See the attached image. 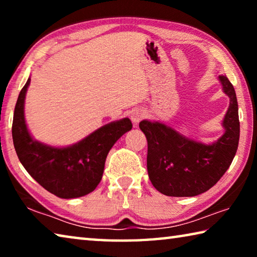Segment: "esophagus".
Returning a JSON list of instances; mask_svg holds the SVG:
<instances>
[{
  "label": "esophagus",
  "mask_w": 257,
  "mask_h": 257,
  "mask_svg": "<svg viewBox=\"0 0 257 257\" xmlns=\"http://www.w3.org/2000/svg\"><path fill=\"white\" fill-rule=\"evenodd\" d=\"M144 118H145V112L143 110H135L132 113V115H130V119H132L134 124H138L139 121H142Z\"/></svg>",
  "instance_id": "esophagus-1"
}]
</instances>
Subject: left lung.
<instances>
[{
    "label": "left lung",
    "mask_w": 257,
    "mask_h": 257,
    "mask_svg": "<svg viewBox=\"0 0 257 257\" xmlns=\"http://www.w3.org/2000/svg\"><path fill=\"white\" fill-rule=\"evenodd\" d=\"M230 98L223 119L224 134L206 145L185 137L169 125L143 120L139 128L147 139V171L160 193L173 197L196 196L221 179L236 155L239 143L236 92L225 76H219Z\"/></svg>",
    "instance_id": "1"
}]
</instances>
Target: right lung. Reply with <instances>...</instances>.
<instances>
[{
  "label": "right lung",
  "mask_w": 257,
  "mask_h": 257,
  "mask_svg": "<svg viewBox=\"0 0 257 257\" xmlns=\"http://www.w3.org/2000/svg\"><path fill=\"white\" fill-rule=\"evenodd\" d=\"M28 78L18 96L12 138L19 161L42 187L60 198H77L92 193L102 179L106 156L133 123L128 118L110 122L68 147H53L33 139L25 121Z\"/></svg>",
  "instance_id": "right-lung-1"
}]
</instances>
